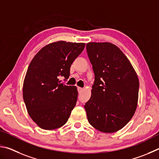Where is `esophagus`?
I'll return each instance as SVG.
<instances>
[{"instance_id":"esophagus-1","label":"esophagus","mask_w":159,"mask_h":159,"mask_svg":"<svg viewBox=\"0 0 159 159\" xmlns=\"http://www.w3.org/2000/svg\"><path fill=\"white\" fill-rule=\"evenodd\" d=\"M77 91H78V92H79V93H81L82 91H83V89L81 88V87H77Z\"/></svg>"}]
</instances>
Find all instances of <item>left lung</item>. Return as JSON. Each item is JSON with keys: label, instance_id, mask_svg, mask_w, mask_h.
I'll return each mask as SVG.
<instances>
[{"label": "left lung", "instance_id": "obj_1", "mask_svg": "<svg viewBox=\"0 0 159 159\" xmlns=\"http://www.w3.org/2000/svg\"><path fill=\"white\" fill-rule=\"evenodd\" d=\"M87 52L95 80L84 108L89 124L112 133L129 123L137 108L139 80L121 50L110 43H89Z\"/></svg>", "mask_w": 159, "mask_h": 159}]
</instances>
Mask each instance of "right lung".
<instances>
[{"label": "right lung", "mask_w": 159, "mask_h": 159, "mask_svg": "<svg viewBox=\"0 0 159 159\" xmlns=\"http://www.w3.org/2000/svg\"><path fill=\"white\" fill-rule=\"evenodd\" d=\"M84 43L58 41L39 51L30 63L23 85V98L30 118L44 130L63 126L77 100L75 86L59 80L70 76V68Z\"/></svg>", "instance_id": "obj_1"}]
</instances>
